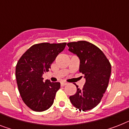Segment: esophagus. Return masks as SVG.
Segmentation results:
<instances>
[{
  "label": "esophagus",
  "mask_w": 129,
  "mask_h": 129,
  "mask_svg": "<svg viewBox=\"0 0 129 129\" xmlns=\"http://www.w3.org/2000/svg\"><path fill=\"white\" fill-rule=\"evenodd\" d=\"M67 84V82H62L60 83V85H61V86H66V85Z\"/></svg>",
  "instance_id": "34e87169"
}]
</instances>
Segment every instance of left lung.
<instances>
[{
	"label": "left lung",
	"mask_w": 129,
	"mask_h": 129,
	"mask_svg": "<svg viewBox=\"0 0 129 129\" xmlns=\"http://www.w3.org/2000/svg\"><path fill=\"white\" fill-rule=\"evenodd\" d=\"M67 45L69 51L79 58V71L86 80L82 89L76 86V93L69 99L80 111L90 110L100 102L107 90L111 72V64L104 53L90 42L79 41Z\"/></svg>",
	"instance_id": "1"
}]
</instances>
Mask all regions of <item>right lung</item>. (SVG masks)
Returning a JSON list of instances; mask_svg holds the SVG:
<instances>
[{
  "label": "right lung",
  "instance_id": "right-lung-1",
  "mask_svg": "<svg viewBox=\"0 0 129 129\" xmlns=\"http://www.w3.org/2000/svg\"><path fill=\"white\" fill-rule=\"evenodd\" d=\"M66 43H42L31 47L23 54L16 67L19 92L25 104L31 109L41 112L53 104L60 82L43 81L57 55L65 48Z\"/></svg>",
  "mask_w": 129,
  "mask_h": 129
}]
</instances>
